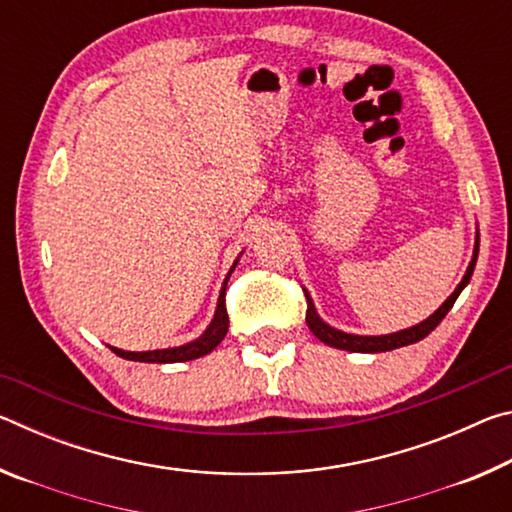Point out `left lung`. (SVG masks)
Returning a JSON list of instances; mask_svg holds the SVG:
<instances>
[{"instance_id": "8db88e82", "label": "left lung", "mask_w": 512, "mask_h": 512, "mask_svg": "<svg viewBox=\"0 0 512 512\" xmlns=\"http://www.w3.org/2000/svg\"><path fill=\"white\" fill-rule=\"evenodd\" d=\"M476 257H479V232H476V244H474L472 262H470V266H467L463 280L454 289L452 296H449L443 302V305H440L436 311H433V314L427 320H422V323L413 325L409 329H402V332L386 334V336H359V334L341 332V329H334L332 325H327L325 320L318 316V311L314 307V300H311V296L305 291V298H307V325H309L311 332H314L316 339H320L325 345H329V348H339V350H348V352H388V350L404 348V345L418 343V341L424 339V336H429L433 329L438 327L440 320L447 316V311L454 307L456 298L461 296V291L467 287V282H470V277L474 273Z\"/></svg>"}]
</instances>
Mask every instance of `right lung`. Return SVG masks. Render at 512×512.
Instances as JSON below:
<instances>
[{
	"label": "right lung",
	"mask_w": 512,
	"mask_h": 512,
	"mask_svg": "<svg viewBox=\"0 0 512 512\" xmlns=\"http://www.w3.org/2000/svg\"><path fill=\"white\" fill-rule=\"evenodd\" d=\"M239 262V259H237ZM237 262L232 264L230 273L235 271ZM230 273L225 277L221 293H219V302H216V311H214V318L210 327L205 329V332L198 336L196 341H189L185 345H178V348H167V350H149V352H126V350H119V348H110L112 352L117 354L121 359H128V361H144V363H178V361H192L198 357H205V354H210L216 345H219L225 334H228V311H225V287H228V280H230Z\"/></svg>",
	"instance_id": "1"
}]
</instances>
